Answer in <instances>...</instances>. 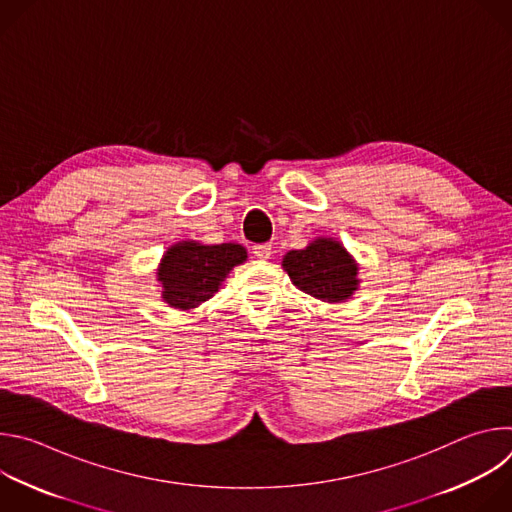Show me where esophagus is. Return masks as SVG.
<instances>
[{
  "label": "esophagus",
  "mask_w": 512,
  "mask_h": 512,
  "mask_svg": "<svg viewBox=\"0 0 512 512\" xmlns=\"http://www.w3.org/2000/svg\"><path fill=\"white\" fill-rule=\"evenodd\" d=\"M271 245L269 243H263V245H253V255L259 257V259H269L271 257Z\"/></svg>",
  "instance_id": "1"
}]
</instances>
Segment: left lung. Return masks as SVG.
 <instances>
[{
    "mask_svg": "<svg viewBox=\"0 0 512 512\" xmlns=\"http://www.w3.org/2000/svg\"><path fill=\"white\" fill-rule=\"evenodd\" d=\"M281 265L291 283L320 302H348L360 285L356 259L334 237H316L304 249L285 253Z\"/></svg>",
    "mask_w": 512,
    "mask_h": 512,
    "instance_id": "obj_1",
    "label": "left lung"
}]
</instances>
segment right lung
<instances>
[{
    "instance_id": "add662e5",
    "label": "right lung",
    "mask_w": 512,
    "mask_h": 512,
    "mask_svg": "<svg viewBox=\"0 0 512 512\" xmlns=\"http://www.w3.org/2000/svg\"><path fill=\"white\" fill-rule=\"evenodd\" d=\"M247 261V249L239 243L204 245L192 239L166 249L156 269L162 300L188 312L210 300L233 267Z\"/></svg>"
}]
</instances>
